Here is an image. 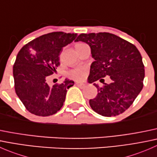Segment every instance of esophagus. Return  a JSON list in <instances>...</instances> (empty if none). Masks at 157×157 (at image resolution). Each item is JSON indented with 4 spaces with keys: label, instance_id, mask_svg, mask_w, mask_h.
Masks as SVG:
<instances>
[{
    "label": "esophagus",
    "instance_id": "1",
    "mask_svg": "<svg viewBox=\"0 0 157 157\" xmlns=\"http://www.w3.org/2000/svg\"><path fill=\"white\" fill-rule=\"evenodd\" d=\"M76 85H77V86H79V87L81 88V89H83V88H85V87H86V84H85V83H79V82H77V83H76Z\"/></svg>",
    "mask_w": 157,
    "mask_h": 157
}]
</instances>
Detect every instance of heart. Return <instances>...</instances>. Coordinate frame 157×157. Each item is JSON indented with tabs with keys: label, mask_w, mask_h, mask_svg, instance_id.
<instances>
[{
	"label": "heart",
	"mask_w": 157,
	"mask_h": 157,
	"mask_svg": "<svg viewBox=\"0 0 157 157\" xmlns=\"http://www.w3.org/2000/svg\"><path fill=\"white\" fill-rule=\"evenodd\" d=\"M81 44H83V43H80V42H79V43L76 44V45H81ZM70 75H71V77H72V78L76 79V80H82V79L84 77L85 73L83 69L78 68V69L73 70V71L71 72V74H70Z\"/></svg>",
	"instance_id": "b5f03b06"
}]
</instances>
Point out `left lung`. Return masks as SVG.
I'll return each instance as SVG.
<instances>
[{
	"mask_svg": "<svg viewBox=\"0 0 157 157\" xmlns=\"http://www.w3.org/2000/svg\"><path fill=\"white\" fill-rule=\"evenodd\" d=\"M86 42L91 48L94 61L90 66L89 83L109 76L110 83L98 89V94L90 99L93 111L102 116L123 113L132 105L143 89L144 65L135 45L109 33L80 34L75 42Z\"/></svg>",
	"mask_w": 157,
	"mask_h": 157,
	"instance_id": "8db88e82",
	"label": "left lung"
}]
</instances>
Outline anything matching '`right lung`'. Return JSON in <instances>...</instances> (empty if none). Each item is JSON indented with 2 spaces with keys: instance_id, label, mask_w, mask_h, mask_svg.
<instances>
[{
  "instance_id": "1",
  "label": "right lung",
  "mask_w": 157,
  "mask_h": 157,
  "mask_svg": "<svg viewBox=\"0 0 157 157\" xmlns=\"http://www.w3.org/2000/svg\"><path fill=\"white\" fill-rule=\"evenodd\" d=\"M76 37L77 33L63 32L42 35L25 45L17 54L13 68L15 91L32 114L52 115L64 105L67 89L74 82L65 79L62 83L50 86L46 80L60 65L63 47Z\"/></svg>"
}]
</instances>
